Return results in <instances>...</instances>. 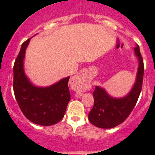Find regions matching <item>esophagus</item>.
<instances>
[{"instance_id":"1","label":"esophagus","mask_w":155,"mask_h":155,"mask_svg":"<svg viewBox=\"0 0 155 155\" xmlns=\"http://www.w3.org/2000/svg\"><path fill=\"white\" fill-rule=\"evenodd\" d=\"M75 91H76V96L78 98L81 97L82 93L88 90L90 87V81L85 78L81 75H78L75 77Z\"/></svg>"}]
</instances>
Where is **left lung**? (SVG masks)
Wrapping results in <instances>:
<instances>
[{"instance_id": "obj_1", "label": "left lung", "mask_w": 155, "mask_h": 155, "mask_svg": "<svg viewBox=\"0 0 155 155\" xmlns=\"http://www.w3.org/2000/svg\"><path fill=\"white\" fill-rule=\"evenodd\" d=\"M134 53L138 60L136 81L130 92L122 98H114L105 88L96 86L93 92L94 106L88 114V120L94 126L102 129H110L124 123L130 114L140 94L144 68L138 45L134 47Z\"/></svg>"}]
</instances>
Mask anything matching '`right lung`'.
I'll return each mask as SVG.
<instances>
[{"label":"right lung","instance_id":"obj_1","mask_svg":"<svg viewBox=\"0 0 155 155\" xmlns=\"http://www.w3.org/2000/svg\"><path fill=\"white\" fill-rule=\"evenodd\" d=\"M30 39L22 43L14 64L15 96L21 112L28 120L37 125H54L64 118L71 100L68 87L70 77L47 87L34 85L24 70L25 50Z\"/></svg>","mask_w":155,"mask_h":155}]
</instances>
